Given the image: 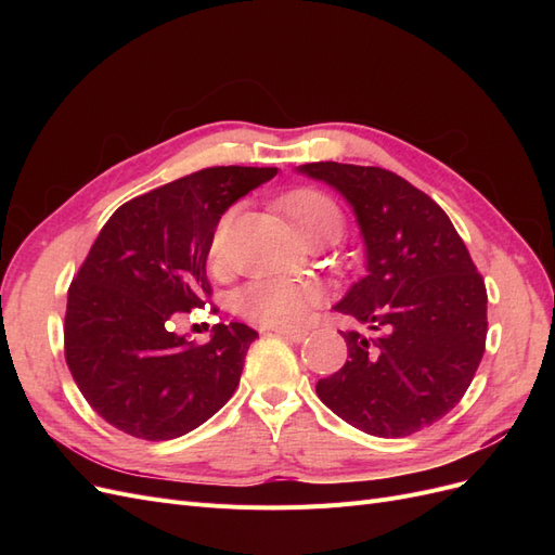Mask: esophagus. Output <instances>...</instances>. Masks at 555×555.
Listing matches in <instances>:
<instances>
[{
	"label": "esophagus",
	"instance_id": "obj_1",
	"mask_svg": "<svg viewBox=\"0 0 555 555\" xmlns=\"http://www.w3.org/2000/svg\"><path fill=\"white\" fill-rule=\"evenodd\" d=\"M273 331L289 343H304L308 338V331H300V328H273Z\"/></svg>",
	"mask_w": 555,
	"mask_h": 555
}]
</instances>
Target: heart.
<instances>
[{
    "label": "heart",
    "mask_w": 555,
    "mask_h": 555,
    "mask_svg": "<svg viewBox=\"0 0 555 555\" xmlns=\"http://www.w3.org/2000/svg\"><path fill=\"white\" fill-rule=\"evenodd\" d=\"M294 231L300 238L317 236V233L343 231V215L333 201L317 190H298L282 201ZM231 215H224L217 224L210 241V263L220 266L224 257V238ZM319 300V289L310 282L300 280H275L259 278L236 294V310L261 326H296L306 319L310 308Z\"/></svg>",
    "instance_id": "obj_1"
}]
</instances>
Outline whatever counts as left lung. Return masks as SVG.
Masks as SVG:
<instances>
[{
    "label": "left lung",
    "mask_w": 555,
    "mask_h": 555,
    "mask_svg": "<svg viewBox=\"0 0 555 555\" xmlns=\"http://www.w3.org/2000/svg\"><path fill=\"white\" fill-rule=\"evenodd\" d=\"M354 210L365 275L333 306L365 333L340 331L347 361L317 382L343 422L405 438L459 405L486 345V287L463 238L435 201L400 176L338 162L296 169Z\"/></svg>",
    "instance_id": "obj_1"
}]
</instances>
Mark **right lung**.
Listing matches in <instances>:
<instances>
[{
  "label": "right lung",
  "instance_id": "obj_1",
  "mask_svg": "<svg viewBox=\"0 0 555 555\" xmlns=\"http://www.w3.org/2000/svg\"><path fill=\"white\" fill-rule=\"evenodd\" d=\"M275 173L212 166L127 201L99 231L66 298L64 357L80 393L117 430L173 440L236 391L259 333L217 324L194 345L173 322L210 296L206 259L222 215Z\"/></svg>",
  "mask_w": 555,
  "mask_h": 555
}]
</instances>
